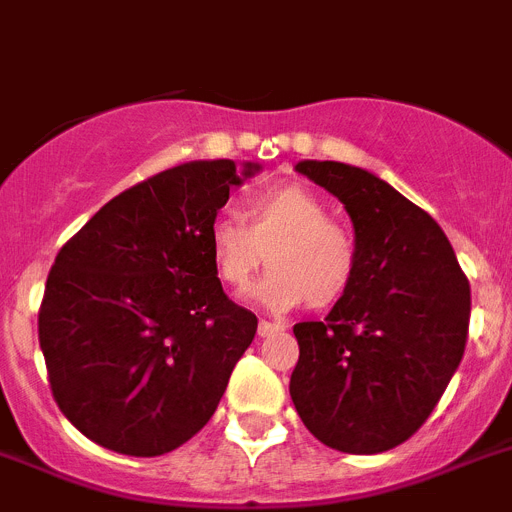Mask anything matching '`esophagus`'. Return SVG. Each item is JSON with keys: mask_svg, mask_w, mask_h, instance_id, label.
<instances>
[{"mask_svg": "<svg viewBox=\"0 0 512 512\" xmlns=\"http://www.w3.org/2000/svg\"><path fill=\"white\" fill-rule=\"evenodd\" d=\"M283 327L281 324L275 322H268V319H260V324H257V335L260 337H268V335H275V332H281Z\"/></svg>", "mask_w": 512, "mask_h": 512, "instance_id": "34e87169", "label": "esophagus"}]
</instances>
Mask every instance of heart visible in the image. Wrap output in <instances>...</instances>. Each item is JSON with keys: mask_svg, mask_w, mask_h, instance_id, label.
<instances>
[{"mask_svg": "<svg viewBox=\"0 0 512 512\" xmlns=\"http://www.w3.org/2000/svg\"><path fill=\"white\" fill-rule=\"evenodd\" d=\"M208 255L224 286H247L268 252L270 270L255 296L273 309L332 306L358 275L353 231L330 216L327 203L304 185H273L250 195L244 219L221 213L208 224Z\"/></svg>", "mask_w": 512, "mask_h": 512, "instance_id": "obj_1", "label": "heart"}]
</instances>
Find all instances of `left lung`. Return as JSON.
I'll use <instances>...</instances> for the list:
<instances>
[{
    "label": "left lung",
    "mask_w": 512,
    "mask_h": 512,
    "mask_svg": "<svg viewBox=\"0 0 512 512\" xmlns=\"http://www.w3.org/2000/svg\"><path fill=\"white\" fill-rule=\"evenodd\" d=\"M355 226L358 275L324 322H299L291 399L317 441L381 453L422 428L466 348L469 278L443 229L389 182L342 162H299Z\"/></svg>",
    "instance_id": "obj_1"
}]
</instances>
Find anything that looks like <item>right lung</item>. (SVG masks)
<instances>
[{
	"label": "right lung",
	"instance_id": "1",
	"mask_svg": "<svg viewBox=\"0 0 512 512\" xmlns=\"http://www.w3.org/2000/svg\"><path fill=\"white\" fill-rule=\"evenodd\" d=\"M239 175L231 159L151 175L56 255L38 340L59 410L97 446L175 451L211 420L250 348L257 317L226 296L206 242Z\"/></svg>",
	"mask_w": 512,
	"mask_h": 512
}]
</instances>
